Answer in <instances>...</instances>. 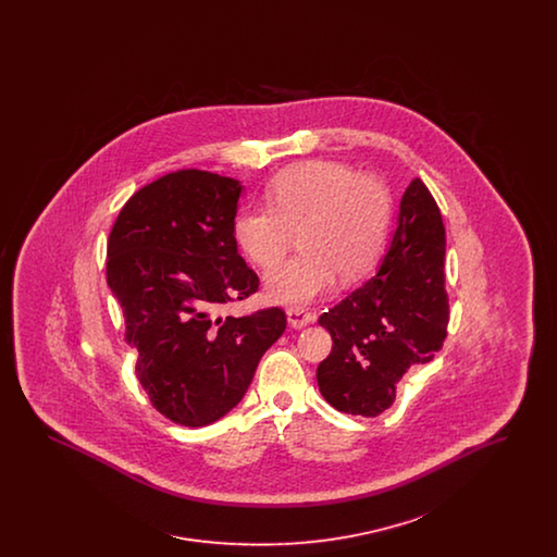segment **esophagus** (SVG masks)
Returning a JSON list of instances; mask_svg holds the SVG:
<instances>
[{
	"mask_svg": "<svg viewBox=\"0 0 557 557\" xmlns=\"http://www.w3.org/2000/svg\"><path fill=\"white\" fill-rule=\"evenodd\" d=\"M286 315H288V323H290V327H294V330H302L305 325L315 321L313 313H309L307 309H300V307H290L286 311Z\"/></svg>",
	"mask_w": 557,
	"mask_h": 557,
	"instance_id": "esophagus-1",
	"label": "esophagus"
}]
</instances>
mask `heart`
<instances>
[{
    "mask_svg": "<svg viewBox=\"0 0 557 557\" xmlns=\"http://www.w3.org/2000/svg\"><path fill=\"white\" fill-rule=\"evenodd\" d=\"M269 207H244L234 219L239 248L257 265L277 263L300 232L302 255L265 275L267 296L280 305H309L350 284L377 263L391 225V196L345 162L309 160L277 173L265 189Z\"/></svg>",
    "mask_w": 557,
    "mask_h": 557,
    "instance_id": "1",
    "label": "heart"
}]
</instances>
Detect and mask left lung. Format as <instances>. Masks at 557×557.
I'll use <instances>...</instances> for the list:
<instances>
[{
	"label": "left lung",
	"instance_id": "obj_1",
	"mask_svg": "<svg viewBox=\"0 0 557 557\" xmlns=\"http://www.w3.org/2000/svg\"><path fill=\"white\" fill-rule=\"evenodd\" d=\"M445 225L418 177L400 198L398 225L370 282L319 318L332 352L318 368L319 393L338 411L375 418L397 398L405 371L434 359L447 338Z\"/></svg>",
	"mask_w": 557,
	"mask_h": 557
}]
</instances>
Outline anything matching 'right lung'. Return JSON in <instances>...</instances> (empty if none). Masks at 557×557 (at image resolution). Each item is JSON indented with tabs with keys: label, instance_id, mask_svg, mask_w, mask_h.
I'll list each match as a JSON object with an SVG mask.
<instances>
[{
	"label": "right lung",
	"instance_id": "add662e5",
	"mask_svg": "<svg viewBox=\"0 0 557 557\" xmlns=\"http://www.w3.org/2000/svg\"><path fill=\"white\" fill-rule=\"evenodd\" d=\"M239 194L232 177L169 173L133 194L108 238L107 282L137 350V380L175 424L200 428L230 413L286 330L277 307L219 315L259 290L234 236Z\"/></svg>",
	"mask_w": 557,
	"mask_h": 557
}]
</instances>
